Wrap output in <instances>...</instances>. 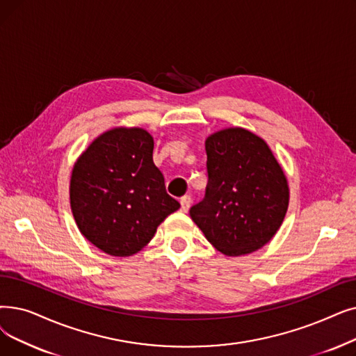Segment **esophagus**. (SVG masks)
Returning <instances> with one entry per match:
<instances>
[{
  "label": "esophagus",
  "mask_w": 356,
  "mask_h": 356,
  "mask_svg": "<svg viewBox=\"0 0 356 356\" xmlns=\"http://www.w3.org/2000/svg\"><path fill=\"white\" fill-rule=\"evenodd\" d=\"M191 204H192V199L189 195H184L183 197H180V207L183 212H188V209L191 208Z\"/></svg>",
  "instance_id": "1"
}]
</instances>
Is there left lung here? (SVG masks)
<instances>
[{
  "mask_svg": "<svg viewBox=\"0 0 356 356\" xmlns=\"http://www.w3.org/2000/svg\"><path fill=\"white\" fill-rule=\"evenodd\" d=\"M208 184L191 218L227 256L256 252L280 229L289 204L282 167L269 145L244 128H227L205 141Z\"/></svg>",
  "mask_w": 356,
  "mask_h": 356,
  "instance_id": "left-lung-1",
  "label": "left lung"
}]
</instances>
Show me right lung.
I'll use <instances>...</instances> for the list:
<instances>
[{
    "label": "right lung",
    "instance_id": "obj_1",
    "mask_svg": "<svg viewBox=\"0 0 356 356\" xmlns=\"http://www.w3.org/2000/svg\"><path fill=\"white\" fill-rule=\"evenodd\" d=\"M154 140L143 128H113L75 161L70 202L81 234L102 252L127 257L151 241L180 208L152 161Z\"/></svg>",
    "mask_w": 356,
    "mask_h": 356
}]
</instances>
